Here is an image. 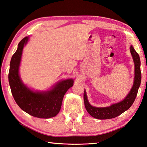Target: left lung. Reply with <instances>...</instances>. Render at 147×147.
Masks as SVG:
<instances>
[{
    "mask_svg": "<svg viewBox=\"0 0 147 147\" xmlns=\"http://www.w3.org/2000/svg\"><path fill=\"white\" fill-rule=\"evenodd\" d=\"M130 51L134 63V80L131 89L123 100L118 103L112 104L109 107H96L92 106L89 103L87 99L86 91L85 90H84V100L85 109L88 113L93 118L99 119H107L116 118L128 110L134 103L136 98L139 87L141 84V61L140 56L132 46H130Z\"/></svg>",
    "mask_w": 147,
    "mask_h": 147,
    "instance_id": "obj_1",
    "label": "left lung"
}]
</instances>
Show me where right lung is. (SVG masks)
<instances>
[{"mask_svg":"<svg viewBox=\"0 0 147 147\" xmlns=\"http://www.w3.org/2000/svg\"><path fill=\"white\" fill-rule=\"evenodd\" d=\"M28 40L29 36H26L19 42L11 59L8 79L12 95L19 107L28 114L39 118H53L60 112L63 98L73 85L74 80H63L46 91H34L26 86L20 77L19 67L23 48Z\"/></svg>","mask_w":147,"mask_h":147,"instance_id":"1","label":"right lung"}]
</instances>
